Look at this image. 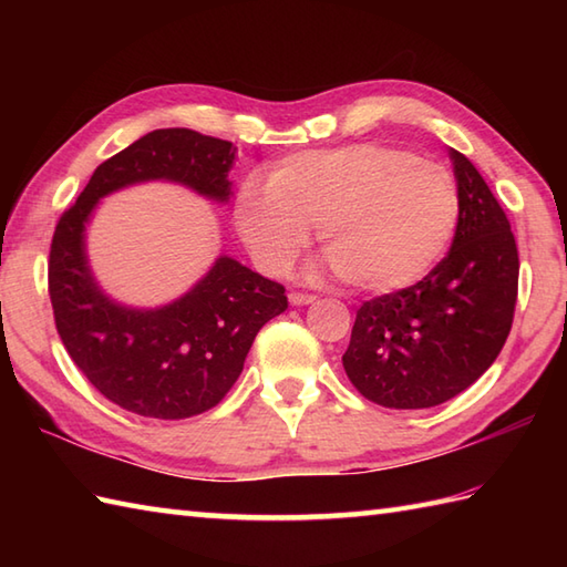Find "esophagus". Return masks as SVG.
Wrapping results in <instances>:
<instances>
[{
  "instance_id": "34e87169",
  "label": "esophagus",
  "mask_w": 567,
  "mask_h": 567,
  "mask_svg": "<svg viewBox=\"0 0 567 567\" xmlns=\"http://www.w3.org/2000/svg\"><path fill=\"white\" fill-rule=\"evenodd\" d=\"M287 299H290L292 307H307V305L315 302V297L302 295V292H290V297H287Z\"/></svg>"
}]
</instances>
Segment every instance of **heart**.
Masks as SVG:
<instances>
[{
  "label": "heart",
  "mask_w": 567,
  "mask_h": 567,
  "mask_svg": "<svg viewBox=\"0 0 567 567\" xmlns=\"http://www.w3.org/2000/svg\"><path fill=\"white\" fill-rule=\"evenodd\" d=\"M457 207L455 179L443 165L353 143L277 161L268 185L240 187L234 224L270 275L292 268L317 224L319 244L348 287L390 295L424 280L441 260Z\"/></svg>",
  "instance_id": "1"
}]
</instances>
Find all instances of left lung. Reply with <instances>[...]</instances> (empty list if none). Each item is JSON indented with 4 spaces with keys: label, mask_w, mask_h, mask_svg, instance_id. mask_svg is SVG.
<instances>
[{
    "label": "left lung",
    "mask_w": 567,
    "mask_h": 567,
    "mask_svg": "<svg viewBox=\"0 0 567 567\" xmlns=\"http://www.w3.org/2000/svg\"><path fill=\"white\" fill-rule=\"evenodd\" d=\"M457 187L453 246L424 280L358 309L346 375L365 400L426 409L453 400L495 363L507 341L519 252L483 175L449 151Z\"/></svg>",
    "instance_id": "left-lung-1"
}]
</instances>
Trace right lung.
Masks as SVG:
<instances>
[{
  "label": "right lung",
  "instance_id": "add662e5",
  "mask_svg": "<svg viewBox=\"0 0 567 567\" xmlns=\"http://www.w3.org/2000/svg\"><path fill=\"white\" fill-rule=\"evenodd\" d=\"M234 143L192 128L151 131L104 161L55 226L48 262L55 327L70 358L106 400L151 419L207 412L234 388L256 333L287 309L285 287L219 256L185 295L131 307L102 290L87 256L97 204L118 189L173 183L226 204Z\"/></svg>",
  "mask_w": 567,
  "mask_h": 567
}]
</instances>
